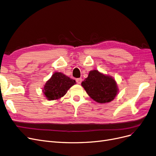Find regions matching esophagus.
Listing matches in <instances>:
<instances>
[{"label":"esophagus","mask_w":156,"mask_h":156,"mask_svg":"<svg viewBox=\"0 0 156 156\" xmlns=\"http://www.w3.org/2000/svg\"><path fill=\"white\" fill-rule=\"evenodd\" d=\"M76 82H77V84H80V83H81V82H82V79H81V78H78V79H76Z\"/></svg>","instance_id":"obj_1"}]
</instances>
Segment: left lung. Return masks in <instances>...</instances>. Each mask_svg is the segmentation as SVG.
Masks as SVG:
<instances>
[{"instance_id": "8db88e82", "label": "left lung", "mask_w": 156, "mask_h": 156, "mask_svg": "<svg viewBox=\"0 0 156 156\" xmlns=\"http://www.w3.org/2000/svg\"><path fill=\"white\" fill-rule=\"evenodd\" d=\"M81 86L91 98L101 104L110 103L119 92L115 80L97 69L89 72L88 77L82 82Z\"/></svg>"}]
</instances>
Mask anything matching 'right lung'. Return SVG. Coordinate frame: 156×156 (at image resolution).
<instances>
[{
	"instance_id": "right-lung-1",
	"label": "right lung",
	"mask_w": 156,
	"mask_h": 156,
	"mask_svg": "<svg viewBox=\"0 0 156 156\" xmlns=\"http://www.w3.org/2000/svg\"><path fill=\"white\" fill-rule=\"evenodd\" d=\"M76 80L69 78L61 72H55L46 82L42 92L49 101L58 100L65 95Z\"/></svg>"
}]
</instances>
